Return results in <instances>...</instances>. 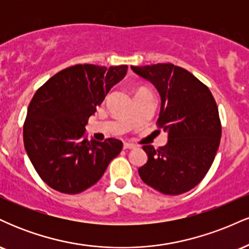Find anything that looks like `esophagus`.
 Listing matches in <instances>:
<instances>
[{
  "mask_svg": "<svg viewBox=\"0 0 249 249\" xmlns=\"http://www.w3.org/2000/svg\"><path fill=\"white\" fill-rule=\"evenodd\" d=\"M123 147H124V150H131V148H136V145L132 144V142H125L124 145H123Z\"/></svg>",
  "mask_w": 249,
  "mask_h": 249,
  "instance_id": "obj_1",
  "label": "esophagus"
}]
</instances>
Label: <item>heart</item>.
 <instances>
[{
  "mask_svg": "<svg viewBox=\"0 0 249 249\" xmlns=\"http://www.w3.org/2000/svg\"><path fill=\"white\" fill-rule=\"evenodd\" d=\"M141 90H145V89H141Z\"/></svg>",
  "mask_w": 249,
  "mask_h": 249,
  "instance_id": "obj_1",
  "label": "heart"
}]
</instances>
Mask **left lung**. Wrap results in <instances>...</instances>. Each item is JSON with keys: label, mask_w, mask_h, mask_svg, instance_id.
Instances as JSON below:
<instances>
[{"label": "left lung", "mask_w": 249, "mask_h": 249, "mask_svg": "<svg viewBox=\"0 0 249 249\" xmlns=\"http://www.w3.org/2000/svg\"><path fill=\"white\" fill-rule=\"evenodd\" d=\"M131 69L158 90L161 107L157 125L168 133L165 146H142L148 159L139 176L164 194L187 192L204 179L218 152L221 123L214 97L196 77L171 63Z\"/></svg>", "instance_id": "8db88e82"}]
</instances>
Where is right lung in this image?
I'll use <instances>...</instances> for the list:
<instances>
[{
  "label": "right lung",
  "mask_w": 249,
  "mask_h": 249,
  "mask_svg": "<svg viewBox=\"0 0 249 249\" xmlns=\"http://www.w3.org/2000/svg\"><path fill=\"white\" fill-rule=\"evenodd\" d=\"M127 65L77 64L48 79L31 99L23 125L24 147L48 186L77 194L95 185L123 142L88 141L85 125Z\"/></svg>",
  "instance_id": "1"
}]
</instances>
